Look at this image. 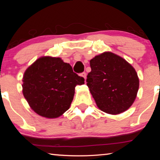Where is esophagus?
<instances>
[{"mask_svg":"<svg viewBox=\"0 0 160 160\" xmlns=\"http://www.w3.org/2000/svg\"><path fill=\"white\" fill-rule=\"evenodd\" d=\"M81 76H82V78H85V80H86V77H87V74H86V72H82V73H81Z\"/></svg>","mask_w":160,"mask_h":160,"instance_id":"obj_1","label":"esophagus"}]
</instances>
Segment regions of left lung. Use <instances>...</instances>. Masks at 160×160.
<instances>
[{
	"instance_id": "8db88e82",
	"label": "left lung",
	"mask_w": 160,
	"mask_h": 160,
	"mask_svg": "<svg viewBox=\"0 0 160 160\" xmlns=\"http://www.w3.org/2000/svg\"><path fill=\"white\" fill-rule=\"evenodd\" d=\"M87 85L99 109L116 115L133 104L139 89V78L125 59L107 51L91 59Z\"/></svg>"
}]
</instances>
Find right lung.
<instances>
[{
    "instance_id": "right-lung-1",
    "label": "right lung",
    "mask_w": 160,
    "mask_h": 160,
    "mask_svg": "<svg viewBox=\"0 0 160 160\" xmlns=\"http://www.w3.org/2000/svg\"><path fill=\"white\" fill-rule=\"evenodd\" d=\"M22 82L23 95L31 109L43 117L55 118L69 109L75 86L83 85L85 79L61 58L42 56L27 68Z\"/></svg>"
}]
</instances>
